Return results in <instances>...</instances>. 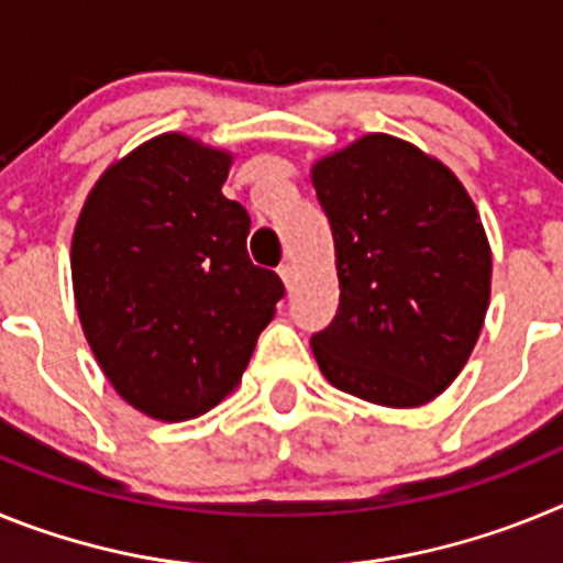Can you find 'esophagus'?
Segmentation results:
<instances>
[{
    "label": "esophagus",
    "mask_w": 563,
    "mask_h": 563,
    "mask_svg": "<svg viewBox=\"0 0 563 563\" xmlns=\"http://www.w3.org/2000/svg\"><path fill=\"white\" fill-rule=\"evenodd\" d=\"M278 276H282V282H285L287 287H292V282H296V267H292L290 262H287V265L278 267Z\"/></svg>",
    "instance_id": "esophagus-1"
}]
</instances>
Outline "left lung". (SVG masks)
<instances>
[{
  "label": "left lung",
  "instance_id": "1",
  "mask_svg": "<svg viewBox=\"0 0 563 563\" xmlns=\"http://www.w3.org/2000/svg\"><path fill=\"white\" fill-rule=\"evenodd\" d=\"M341 301L310 338L335 389L415 409L460 375L490 301V245L451 168L391 134L312 166Z\"/></svg>",
  "mask_w": 563,
  "mask_h": 563
}]
</instances>
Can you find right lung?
<instances>
[{
	"instance_id": "obj_1",
	"label": "right lung",
	"mask_w": 563,
	"mask_h": 563,
	"mask_svg": "<svg viewBox=\"0 0 563 563\" xmlns=\"http://www.w3.org/2000/svg\"><path fill=\"white\" fill-rule=\"evenodd\" d=\"M231 154L168 132L103 172L73 233L84 335L114 391L154 420L206 415L239 383L285 285L247 256L222 194Z\"/></svg>"
}]
</instances>
